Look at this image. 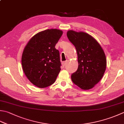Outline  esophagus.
I'll return each instance as SVG.
<instances>
[{"instance_id":"obj_1","label":"esophagus","mask_w":124,"mask_h":124,"mask_svg":"<svg viewBox=\"0 0 124 124\" xmlns=\"http://www.w3.org/2000/svg\"><path fill=\"white\" fill-rule=\"evenodd\" d=\"M67 61H64V62H63L62 63V67H65V65L67 64Z\"/></svg>"}]
</instances>
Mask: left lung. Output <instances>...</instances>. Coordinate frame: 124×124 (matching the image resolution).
Masks as SVG:
<instances>
[{
  "instance_id": "8db88e82",
  "label": "left lung",
  "mask_w": 124,
  "mask_h": 124,
  "mask_svg": "<svg viewBox=\"0 0 124 124\" xmlns=\"http://www.w3.org/2000/svg\"><path fill=\"white\" fill-rule=\"evenodd\" d=\"M67 35L78 56V69L71 75L72 81L83 90L93 88L102 78L106 70V59L103 49L95 39L83 31L70 30Z\"/></svg>"
}]
</instances>
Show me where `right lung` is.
I'll return each mask as SVG.
<instances>
[{
    "label": "right lung",
    "instance_id": "right-lung-1",
    "mask_svg": "<svg viewBox=\"0 0 124 124\" xmlns=\"http://www.w3.org/2000/svg\"><path fill=\"white\" fill-rule=\"evenodd\" d=\"M62 34L57 29L40 31L24 48L21 58L23 72L29 81L39 88L53 84L60 71V53L55 47Z\"/></svg>",
    "mask_w": 124,
    "mask_h": 124
}]
</instances>
